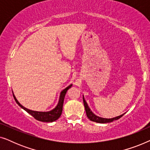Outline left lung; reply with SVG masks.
I'll return each mask as SVG.
<instances>
[{
	"mask_svg": "<svg viewBox=\"0 0 150 150\" xmlns=\"http://www.w3.org/2000/svg\"><path fill=\"white\" fill-rule=\"evenodd\" d=\"M83 103H84V106H85L86 114H87V117L89 118L90 120L92 121V122L101 123V124H105V123L112 122V121L118 120V119L121 118L123 115H124V114H123V115H121L118 116V117H116L111 118V119H106V118L100 117L96 116V115H94L93 112H91V110H90V108H89V106H88V105H87V102H86L85 99H84V97H83Z\"/></svg>",
	"mask_w": 150,
	"mask_h": 150,
	"instance_id": "8db88e82",
	"label": "left lung"
}]
</instances>
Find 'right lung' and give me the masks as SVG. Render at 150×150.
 <instances>
[{"label": "right lung", "instance_id": "obj_1", "mask_svg": "<svg viewBox=\"0 0 150 150\" xmlns=\"http://www.w3.org/2000/svg\"><path fill=\"white\" fill-rule=\"evenodd\" d=\"M71 85H70L69 86H68V87H66L65 89H63V91H61L60 98H59V101L58 104H57V106L54 108V109L48 112H38V111H34V110L27 109V108L24 107L23 106H22L21 104L19 103V102L18 101L13 94V96L14 99L16 100V103H17L20 106H21V107L23 108L24 110H25L26 112H28L30 115H31L35 119H36L37 120L40 121V122H54V121H56L57 120H58L59 117L61 116V113H62L63 101H64L65 93H66L67 90L71 87Z\"/></svg>", "mask_w": 150, "mask_h": 150}]
</instances>
